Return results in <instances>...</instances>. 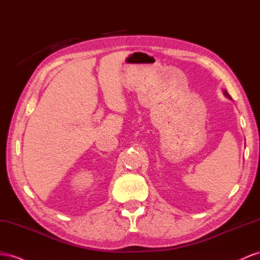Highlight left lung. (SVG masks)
Segmentation results:
<instances>
[{
	"instance_id": "8db88e82",
	"label": "left lung",
	"mask_w": 260,
	"mask_h": 260,
	"mask_svg": "<svg viewBox=\"0 0 260 260\" xmlns=\"http://www.w3.org/2000/svg\"><path fill=\"white\" fill-rule=\"evenodd\" d=\"M223 93H224V95H226V97L229 98V99H232L231 97H230V95H229V93L226 92V90H223Z\"/></svg>"
}]
</instances>
